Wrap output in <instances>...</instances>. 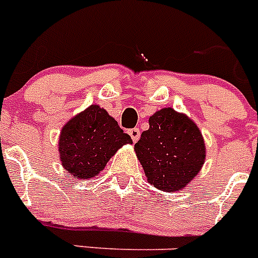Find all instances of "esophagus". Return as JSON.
Instances as JSON below:
<instances>
[{
	"mask_svg": "<svg viewBox=\"0 0 258 258\" xmlns=\"http://www.w3.org/2000/svg\"><path fill=\"white\" fill-rule=\"evenodd\" d=\"M127 134L131 136V138L133 140V142L136 143L137 141L140 140V137H141V131L138 129V127H132V129H129L127 131Z\"/></svg>",
	"mask_w": 258,
	"mask_h": 258,
	"instance_id": "obj_1",
	"label": "esophagus"
}]
</instances>
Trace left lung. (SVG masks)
<instances>
[{"label": "left lung", "instance_id": "obj_1", "mask_svg": "<svg viewBox=\"0 0 258 258\" xmlns=\"http://www.w3.org/2000/svg\"><path fill=\"white\" fill-rule=\"evenodd\" d=\"M149 122V131L134 145L147 179L163 191L182 190L199 173L206 159L199 127L173 108L157 111Z\"/></svg>", "mask_w": 258, "mask_h": 258}]
</instances>
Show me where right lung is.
<instances>
[{
	"mask_svg": "<svg viewBox=\"0 0 258 258\" xmlns=\"http://www.w3.org/2000/svg\"><path fill=\"white\" fill-rule=\"evenodd\" d=\"M133 143L115 118L97 104L75 116L61 129V165L75 178L89 179L103 170L120 147Z\"/></svg>",
	"mask_w": 258,
	"mask_h": 258,
	"instance_id": "right-lung-1",
	"label": "right lung"
}]
</instances>
